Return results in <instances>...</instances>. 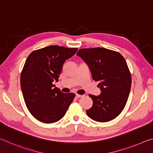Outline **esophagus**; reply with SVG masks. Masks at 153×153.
<instances>
[{
  "label": "esophagus",
  "mask_w": 153,
  "mask_h": 153,
  "mask_svg": "<svg viewBox=\"0 0 153 153\" xmlns=\"http://www.w3.org/2000/svg\"><path fill=\"white\" fill-rule=\"evenodd\" d=\"M82 96H83V95H79V94H76V98H81V97H82Z\"/></svg>",
  "instance_id": "1"
}]
</instances>
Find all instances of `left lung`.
Listing matches in <instances>:
<instances>
[{
  "label": "left lung",
  "instance_id": "obj_1",
  "mask_svg": "<svg viewBox=\"0 0 153 153\" xmlns=\"http://www.w3.org/2000/svg\"><path fill=\"white\" fill-rule=\"evenodd\" d=\"M76 55L89 66L93 79L100 81L101 94L89 95L93 105L87 110V116L99 122L116 118L126 104L132 83L124 58L119 52L103 48H82Z\"/></svg>",
  "mask_w": 153,
  "mask_h": 153
}]
</instances>
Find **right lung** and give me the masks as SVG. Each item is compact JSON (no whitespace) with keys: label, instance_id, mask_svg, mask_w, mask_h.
Returning a JSON list of instances; mask_svg holds the SVG:
<instances>
[{"label":"right lung","instance_id":"1","mask_svg":"<svg viewBox=\"0 0 153 153\" xmlns=\"http://www.w3.org/2000/svg\"><path fill=\"white\" fill-rule=\"evenodd\" d=\"M78 48L50 45L32 52L21 74V87L25 103L32 116L50 124L62 118L75 94L64 93L53 82L58 81L63 64Z\"/></svg>","mask_w":153,"mask_h":153}]
</instances>
